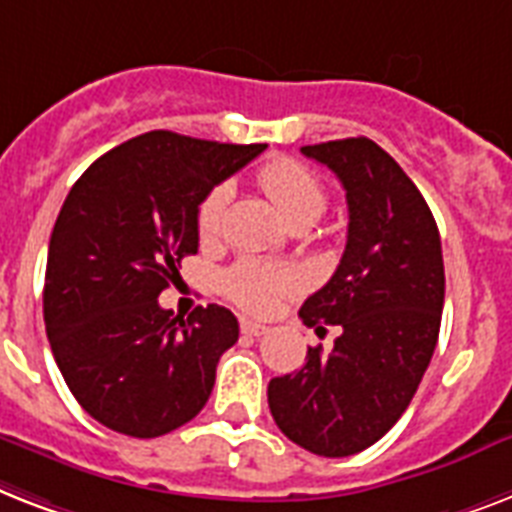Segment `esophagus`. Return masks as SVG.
<instances>
[{
  "mask_svg": "<svg viewBox=\"0 0 512 512\" xmlns=\"http://www.w3.org/2000/svg\"><path fill=\"white\" fill-rule=\"evenodd\" d=\"M269 327L267 325H259V322H251V320H240V333L245 335H264Z\"/></svg>",
  "mask_w": 512,
  "mask_h": 512,
  "instance_id": "1",
  "label": "esophagus"
}]
</instances>
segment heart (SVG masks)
I'll list each match as a JSON object with an SVG mask.
<instances>
[{
    "label": "heart",
    "mask_w": 512,
    "mask_h": 512,
    "mask_svg": "<svg viewBox=\"0 0 512 512\" xmlns=\"http://www.w3.org/2000/svg\"><path fill=\"white\" fill-rule=\"evenodd\" d=\"M256 182L264 190L285 222L309 219L314 222L325 211L327 192L320 177L304 163L290 161V158H275L264 163L256 174ZM230 200V190L224 185L208 192L198 206V235L200 240H211L222 227L224 206ZM301 288V275L296 269L280 267L259 259H243L230 267L222 277L224 296L232 304L251 314H267L275 309L282 296Z\"/></svg>",
    "instance_id": "1"
}]
</instances>
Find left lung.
<instances>
[{
  "mask_svg": "<svg viewBox=\"0 0 512 512\" xmlns=\"http://www.w3.org/2000/svg\"><path fill=\"white\" fill-rule=\"evenodd\" d=\"M341 179L349 235L341 264L298 317L338 325L330 354L269 380V410L293 444L322 457L372 447L402 418L439 341L444 259L431 208L402 166L367 137L301 147Z\"/></svg>",
  "mask_w": 512,
  "mask_h": 512,
  "instance_id": "8db88e82",
  "label": "left lung"
}]
</instances>
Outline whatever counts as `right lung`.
<instances>
[{"instance_id": "right-lung-1", "label": "right lung", "mask_w": 512, "mask_h": 512, "mask_svg": "<svg viewBox=\"0 0 512 512\" xmlns=\"http://www.w3.org/2000/svg\"><path fill=\"white\" fill-rule=\"evenodd\" d=\"M267 145L147 132L113 147L71 187L49 237L44 325L76 402L110 431L155 439L206 407L235 346V314L182 320L158 296L198 253V206Z\"/></svg>"}]
</instances>
